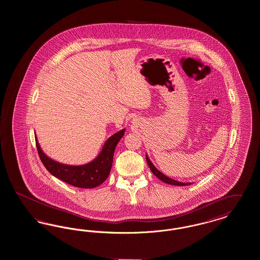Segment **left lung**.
Instances as JSON below:
<instances>
[{"mask_svg": "<svg viewBox=\"0 0 260 260\" xmlns=\"http://www.w3.org/2000/svg\"><path fill=\"white\" fill-rule=\"evenodd\" d=\"M146 161H147V164H148L149 168H150V170H151V172L154 173L160 180H161L162 182H165V183H168V184H171V185H175V186H186V185H190L191 183H183V182H179V181H176V180H174L173 178H170V177H168V176H166L165 174H162L161 172H159L155 167H154V165L151 162V161L149 160L148 157H147V155H146Z\"/></svg>", "mask_w": 260, "mask_h": 260, "instance_id": "left-lung-1", "label": "left lung"}]
</instances>
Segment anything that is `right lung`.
<instances>
[{
    "label": "right lung",
    "instance_id": "obj_1",
    "mask_svg": "<svg viewBox=\"0 0 260 260\" xmlns=\"http://www.w3.org/2000/svg\"><path fill=\"white\" fill-rule=\"evenodd\" d=\"M124 135V129H122L109 137L105 142L99 157L83 166H68L51 160L41 150L37 138L35 139L39 157L45 168L53 176L75 187L94 188L102 184L109 176L114 151Z\"/></svg>",
    "mask_w": 260,
    "mask_h": 260
}]
</instances>
